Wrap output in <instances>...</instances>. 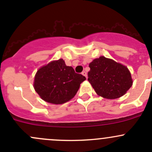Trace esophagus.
<instances>
[{
	"instance_id": "obj_1",
	"label": "esophagus",
	"mask_w": 152,
	"mask_h": 152,
	"mask_svg": "<svg viewBox=\"0 0 152 152\" xmlns=\"http://www.w3.org/2000/svg\"><path fill=\"white\" fill-rule=\"evenodd\" d=\"M82 74L83 75V76H85V77H87V72L85 71V70H84V71L82 72Z\"/></svg>"
}]
</instances>
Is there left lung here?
I'll use <instances>...</instances> for the list:
<instances>
[{
	"label": "left lung",
	"instance_id": "left-lung-1",
	"mask_svg": "<svg viewBox=\"0 0 152 152\" xmlns=\"http://www.w3.org/2000/svg\"><path fill=\"white\" fill-rule=\"evenodd\" d=\"M88 81L99 96L115 99L124 96L132 87L131 73L126 67L100 56L89 65Z\"/></svg>",
	"mask_w": 152,
	"mask_h": 152
}]
</instances>
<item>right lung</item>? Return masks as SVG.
<instances>
[{
	"label": "right lung",
	"instance_id": "1",
	"mask_svg": "<svg viewBox=\"0 0 152 152\" xmlns=\"http://www.w3.org/2000/svg\"><path fill=\"white\" fill-rule=\"evenodd\" d=\"M85 76L76 73L59 59L39 68L34 77V87L41 99L48 103L61 104L68 102L77 93Z\"/></svg>",
	"mask_w": 152,
	"mask_h": 152
}]
</instances>
